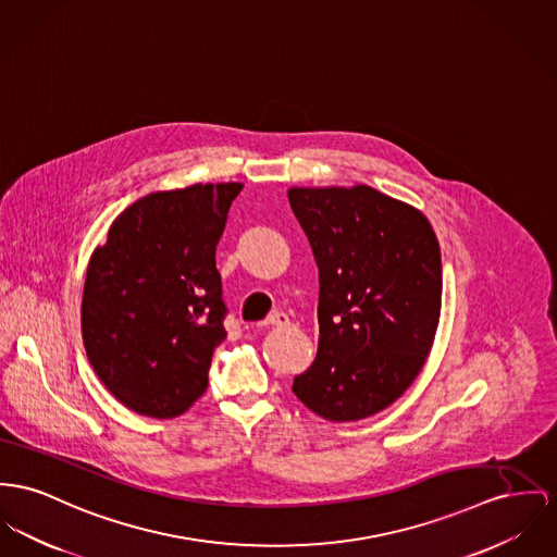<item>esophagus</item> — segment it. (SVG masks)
<instances>
[{
  "instance_id": "34e87169",
  "label": "esophagus",
  "mask_w": 557,
  "mask_h": 557,
  "mask_svg": "<svg viewBox=\"0 0 557 557\" xmlns=\"http://www.w3.org/2000/svg\"><path fill=\"white\" fill-rule=\"evenodd\" d=\"M292 321L285 312H272L265 321H261V327H287Z\"/></svg>"
}]
</instances>
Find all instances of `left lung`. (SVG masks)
<instances>
[{
  "label": "left lung",
  "mask_w": 557,
  "mask_h": 557,
  "mask_svg": "<svg viewBox=\"0 0 557 557\" xmlns=\"http://www.w3.org/2000/svg\"><path fill=\"white\" fill-rule=\"evenodd\" d=\"M319 265V352L297 399L348 422L399 399L422 370L442 310V253L429 220L370 186L292 187Z\"/></svg>",
  "instance_id": "8db88e82"
}]
</instances>
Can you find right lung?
Returning a JSON list of instances; mask_svg holds the SVG:
<instances>
[{
    "label": "right lung",
    "instance_id": "1",
    "mask_svg": "<svg viewBox=\"0 0 557 557\" xmlns=\"http://www.w3.org/2000/svg\"><path fill=\"white\" fill-rule=\"evenodd\" d=\"M243 184L153 191L95 249L82 299L88 361L113 397L149 418L184 413L209 384L227 314L215 249Z\"/></svg>",
    "mask_w": 557,
    "mask_h": 557
}]
</instances>
